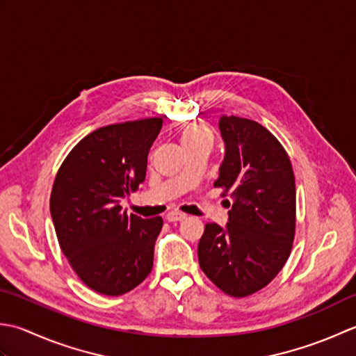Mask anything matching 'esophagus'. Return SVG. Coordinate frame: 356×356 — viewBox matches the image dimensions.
<instances>
[{
  "label": "esophagus",
  "mask_w": 356,
  "mask_h": 356,
  "mask_svg": "<svg viewBox=\"0 0 356 356\" xmlns=\"http://www.w3.org/2000/svg\"><path fill=\"white\" fill-rule=\"evenodd\" d=\"M165 218L170 222H175V221H183L186 218V213L183 212H178V210H172L168 215H165Z\"/></svg>",
  "instance_id": "obj_1"
}]
</instances>
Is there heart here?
I'll list each match as a JSON object with an SVG mask.
<instances>
[{"mask_svg":"<svg viewBox=\"0 0 356 356\" xmlns=\"http://www.w3.org/2000/svg\"><path fill=\"white\" fill-rule=\"evenodd\" d=\"M195 140H210L209 130L197 124L187 126L183 130V135H181V141L187 143V141H195Z\"/></svg>","mask_w":356,"mask_h":356,"instance_id":"heart-1","label":"heart"}]
</instances>
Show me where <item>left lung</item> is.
I'll use <instances>...</instances> for the list:
<instances>
[{
  "label": "left lung",
  "mask_w": 356,
  "mask_h": 356,
  "mask_svg": "<svg viewBox=\"0 0 356 356\" xmlns=\"http://www.w3.org/2000/svg\"><path fill=\"white\" fill-rule=\"evenodd\" d=\"M226 154L215 187L230 195L229 222L206 224L200 267L224 293L243 298L277 277L295 236V177L284 147L257 121L220 118Z\"/></svg>",
  "instance_id": "obj_1"
}]
</instances>
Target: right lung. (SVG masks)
I'll list each match as a JSON object with an SVG mask.
<instances>
[{
    "mask_svg": "<svg viewBox=\"0 0 356 356\" xmlns=\"http://www.w3.org/2000/svg\"><path fill=\"white\" fill-rule=\"evenodd\" d=\"M161 118L104 126L84 136L56 173L50 215L58 243L87 287L118 296L154 266L161 216L141 218L120 206L144 183Z\"/></svg>",
    "mask_w": 356,
    "mask_h": 356,
    "instance_id": "obj_1",
    "label": "right lung"
}]
</instances>
